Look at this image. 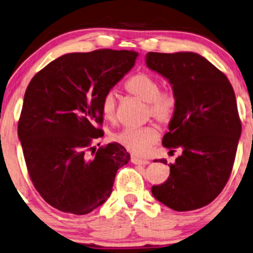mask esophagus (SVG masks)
I'll use <instances>...</instances> for the list:
<instances>
[{"instance_id":"1","label":"esophagus","mask_w":253,"mask_h":253,"mask_svg":"<svg viewBox=\"0 0 253 253\" xmlns=\"http://www.w3.org/2000/svg\"><path fill=\"white\" fill-rule=\"evenodd\" d=\"M131 162L133 164H138V165H146V164L150 163V162H149L148 160H143V158L136 157V156L131 157Z\"/></svg>"}]
</instances>
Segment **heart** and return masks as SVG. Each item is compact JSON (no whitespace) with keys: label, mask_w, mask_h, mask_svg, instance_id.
Instances as JSON below:
<instances>
[{"label":"heart","mask_w":253,"mask_h":253,"mask_svg":"<svg viewBox=\"0 0 253 253\" xmlns=\"http://www.w3.org/2000/svg\"><path fill=\"white\" fill-rule=\"evenodd\" d=\"M130 95L148 103L149 115L161 123H168L172 118L177 107L176 96L171 91H160V84L148 74H136L126 83ZM101 111L108 121L116 120V96L110 91L102 99ZM115 141L136 155H145L160 138L154 126L143 127H124L114 136Z\"/></svg>","instance_id":"1"}]
</instances>
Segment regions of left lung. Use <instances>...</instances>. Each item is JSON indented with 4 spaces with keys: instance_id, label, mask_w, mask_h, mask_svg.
Segmentation results:
<instances>
[{
    "instance_id": "1",
    "label": "left lung",
    "mask_w": 253,
    "mask_h": 253,
    "mask_svg": "<svg viewBox=\"0 0 253 253\" xmlns=\"http://www.w3.org/2000/svg\"><path fill=\"white\" fill-rule=\"evenodd\" d=\"M145 62L168 80L177 99L162 143L170 151L182 149V155L170 163L169 178L152 186V195L174 211L205 207L225 186L242 133L231 83L196 52H148Z\"/></svg>"
}]
</instances>
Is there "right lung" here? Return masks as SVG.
Here are the masks:
<instances>
[{
  "label": "right lung",
  "instance_id": "right-lung-1",
  "mask_svg": "<svg viewBox=\"0 0 253 253\" xmlns=\"http://www.w3.org/2000/svg\"><path fill=\"white\" fill-rule=\"evenodd\" d=\"M138 52L102 49L62 55L37 73L24 93L18 139L42 198L62 212L86 214L107 202L130 155L116 142L99 148L102 99L132 69Z\"/></svg>",
  "mask_w": 253,
  "mask_h": 253
}]
</instances>
